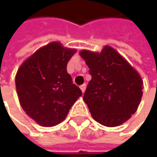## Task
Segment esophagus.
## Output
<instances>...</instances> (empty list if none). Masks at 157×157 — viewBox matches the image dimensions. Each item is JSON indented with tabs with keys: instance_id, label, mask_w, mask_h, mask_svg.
<instances>
[{
	"instance_id": "esophagus-1",
	"label": "esophagus",
	"mask_w": 157,
	"mask_h": 157,
	"mask_svg": "<svg viewBox=\"0 0 157 157\" xmlns=\"http://www.w3.org/2000/svg\"><path fill=\"white\" fill-rule=\"evenodd\" d=\"M86 84H84V85L80 86V89H81L82 93H85V91H86Z\"/></svg>"
}]
</instances>
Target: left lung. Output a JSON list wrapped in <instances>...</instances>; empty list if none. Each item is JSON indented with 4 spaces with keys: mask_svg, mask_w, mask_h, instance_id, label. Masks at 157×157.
<instances>
[{
    "mask_svg": "<svg viewBox=\"0 0 157 157\" xmlns=\"http://www.w3.org/2000/svg\"><path fill=\"white\" fill-rule=\"evenodd\" d=\"M92 79L83 99L96 121L116 127L136 113L142 96L139 73L112 47L100 53L82 51Z\"/></svg>",
    "mask_w": 157,
    "mask_h": 157,
    "instance_id": "left-lung-1",
    "label": "left lung"
}]
</instances>
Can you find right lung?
I'll use <instances>...</instances> for the list:
<instances>
[{"instance_id": "add662e5", "label": "right lung", "mask_w": 157, "mask_h": 157, "mask_svg": "<svg viewBox=\"0 0 157 157\" xmlns=\"http://www.w3.org/2000/svg\"><path fill=\"white\" fill-rule=\"evenodd\" d=\"M75 52L53 42L29 57L16 73L15 86L21 107L41 126L62 122L82 95L66 69Z\"/></svg>"}]
</instances>
